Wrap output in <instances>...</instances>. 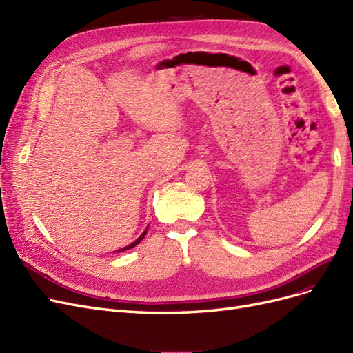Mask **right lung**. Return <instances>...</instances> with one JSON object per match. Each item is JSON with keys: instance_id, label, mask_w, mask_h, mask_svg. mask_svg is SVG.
Wrapping results in <instances>:
<instances>
[{"instance_id": "right-lung-1", "label": "right lung", "mask_w": 353, "mask_h": 353, "mask_svg": "<svg viewBox=\"0 0 353 353\" xmlns=\"http://www.w3.org/2000/svg\"><path fill=\"white\" fill-rule=\"evenodd\" d=\"M145 234H147V230H145V231H144V232H143V234H141V236H140V237H138V239H137V240H135V241H134V243H131V244H130V245H126V248H123V249H121V250H119V252H123V250H130V249H132V248H135V245H137V244H138V243H140V241H141V240H143V239H144V236H145Z\"/></svg>"}]
</instances>
